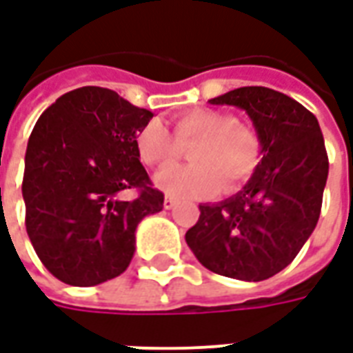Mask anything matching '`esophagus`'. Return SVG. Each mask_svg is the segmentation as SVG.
<instances>
[{
    "instance_id": "obj_1",
    "label": "esophagus",
    "mask_w": 353,
    "mask_h": 353,
    "mask_svg": "<svg viewBox=\"0 0 353 353\" xmlns=\"http://www.w3.org/2000/svg\"><path fill=\"white\" fill-rule=\"evenodd\" d=\"M174 206H176V199H174V196H166V199H164V208L170 210V208H174Z\"/></svg>"
}]
</instances>
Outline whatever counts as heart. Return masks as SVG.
I'll use <instances>...</instances> for the list:
<instances>
[{
    "label": "heart",
    "mask_w": 353,
    "mask_h": 353,
    "mask_svg": "<svg viewBox=\"0 0 353 353\" xmlns=\"http://www.w3.org/2000/svg\"><path fill=\"white\" fill-rule=\"evenodd\" d=\"M192 143V164L170 166L157 176V185L174 196H212L221 183L225 191H234L255 174L263 159L257 130L223 109H191L172 121V132L159 121H149L136 136L139 161L151 168L174 162L181 157V147Z\"/></svg>",
    "instance_id": "1"
}]
</instances>
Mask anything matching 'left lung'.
Here are the masks:
<instances>
[{
	"mask_svg": "<svg viewBox=\"0 0 353 353\" xmlns=\"http://www.w3.org/2000/svg\"><path fill=\"white\" fill-rule=\"evenodd\" d=\"M210 101L245 109L263 161L236 196L199 206L185 240L212 272L266 280L295 259L318 225L329 174L323 134L314 113L272 88H234Z\"/></svg>",
	"mask_w": 353,
	"mask_h": 353,
	"instance_id": "1",
	"label": "left lung"
}]
</instances>
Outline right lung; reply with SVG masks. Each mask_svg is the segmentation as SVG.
<instances>
[{
    "label": "right lung",
    "mask_w": 353,
    "mask_h": 353,
    "mask_svg": "<svg viewBox=\"0 0 353 353\" xmlns=\"http://www.w3.org/2000/svg\"><path fill=\"white\" fill-rule=\"evenodd\" d=\"M151 117L115 90L83 87L45 109L30 134L22 177L28 236L45 268L68 285L123 274L138 223L164 206L136 151ZM128 190L134 199H125Z\"/></svg>",
    "instance_id": "add662e5"
}]
</instances>
